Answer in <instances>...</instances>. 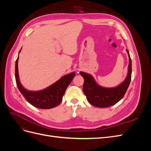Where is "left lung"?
Returning a JSON list of instances; mask_svg holds the SVG:
<instances>
[{"instance_id":"1","label":"left lung","mask_w":151,"mask_h":151,"mask_svg":"<svg viewBox=\"0 0 151 151\" xmlns=\"http://www.w3.org/2000/svg\"><path fill=\"white\" fill-rule=\"evenodd\" d=\"M127 52L129 57L127 76L122 83L115 88H103L96 83L91 74L80 72V74L84 80L83 92L90 104L99 108L109 107L117 103L124 96L130 83L132 76V60L129 52L127 50Z\"/></svg>"}]
</instances>
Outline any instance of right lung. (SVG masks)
<instances>
[{"label":"right lung","instance_id":"add662e5","mask_svg":"<svg viewBox=\"0 0 151 151\" xmlns=\"http://www.w3.org/2000/svg\"><path fill=\"white\" fill-rule=\"evenodd\" d=\"M21 49L19 53L21 52ZM19 56L16 61L15 77L16 84L21 93L26 100L33 106L40 109H50L57 106L62 101L63 96L68 85L76 76L75 72L63 76L56 83L47 88L39 91H28L22 86L19 81L18 74L17 62Z\"/></svg>","mask_w":151,"mask_h":151}]
</instances>
